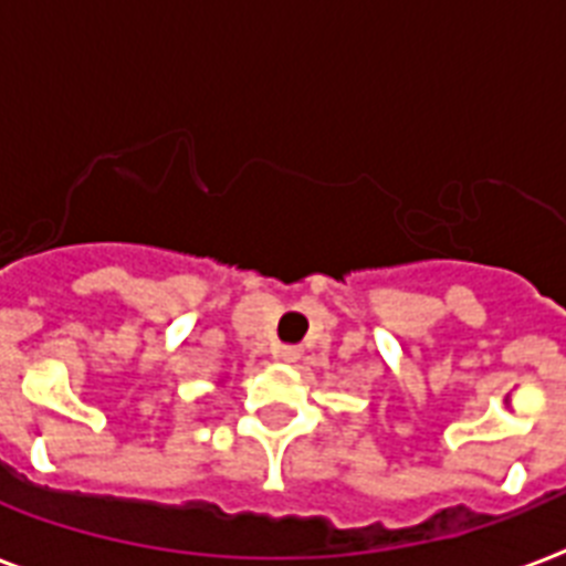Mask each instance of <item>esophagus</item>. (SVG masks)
<instances>
[{"instance_id": "34e87169", "label": "esophagus", "mask_w": 566, "mask_h": 566, "mask_svg": "<svg viewBox=\"0 0 566 566\" xmlns=\"http://www.w3.org/2000/svg\"><path fill=\"white\" fill-rule=\"evenodd\" d=\"M279 357H282L284 363H296L298 357H302V348H298V346H279Z\"/></svg>"}]
</instances>
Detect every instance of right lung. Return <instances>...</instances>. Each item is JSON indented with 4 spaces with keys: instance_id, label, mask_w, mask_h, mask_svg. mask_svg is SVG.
I'll return each mask as SVG.
<instances>
[{
    "instance_id": "obj_1",
    "label": "right lung",
    "mask_w": 566,
    "mask_h": 566,
    "mask_svg": "<svg viewBox=\"0 0 566 566\" xmlns=\"http://www.w3.org/2000/svg\"><path fill=\"white\" fill-rule=\"evenodd\" d=\"M220 384H223V380H220Z\"/></svg>"
}]
</instances>
